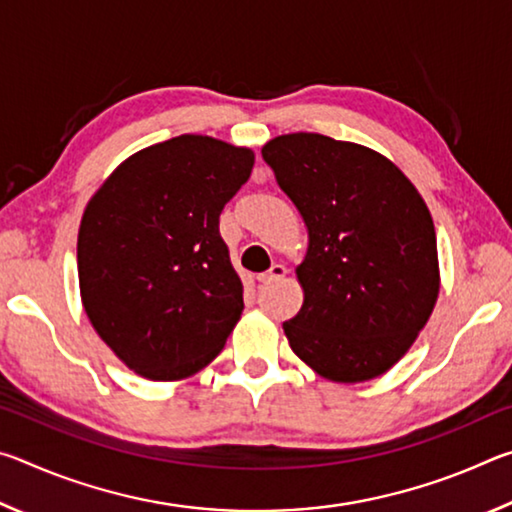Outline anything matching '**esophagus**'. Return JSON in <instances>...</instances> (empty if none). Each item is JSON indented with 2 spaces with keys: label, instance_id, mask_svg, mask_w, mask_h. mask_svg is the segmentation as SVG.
<instances>
[{
  "label": "esophagus",
  "instance_id": "esophagus-1",
  "mask_svg": "<svg viewBox=\"0 0 512 512\" xmlns=\"http://www.w3.org/2000/svg\"><path fill=\"white\" fill-rule=\"evenodd\" d=\"M284 275H287V268H284L282 264H273L271 268H268L266 273L259 275L257 280L262 282V284H273V282H277V280H282Z\"/></svg>",
  "mask_w": 512,
  "mask_h": 512
}]
</instances>
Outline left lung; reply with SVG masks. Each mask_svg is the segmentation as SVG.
Returning <instances> with one entry per match:
<instances>
[{"mask_svg":"<svg viewBox=\"0 0 512 512\" xmlns=\"http://www.w3.org/2000/svg\"><path fill=\"white\" fill-rule=\"evenodd\" d=\"M262 155L309 235L296 268L305 302L282 325L291 350L339 384L384 375L409 352L438 300L427 203L368 146L291 133L266 142Z\"/></svg>","mask_w":512,"mask_h":512,"instance_id":"8db88e82","label":"left lung"}]
</instances>
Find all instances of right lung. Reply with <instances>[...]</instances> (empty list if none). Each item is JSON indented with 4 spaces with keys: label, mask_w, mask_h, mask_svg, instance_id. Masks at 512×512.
Wrapping results in <instances>:
<instances>
[{
    "label": "right lung",
    "mask_w": 512,
    "mask_h": 512,
    "mask_svg": "<svg viewBox=\"0 0 512 512\" xmlns=\"http://www.w3.org/2000/svg\"><path fill=\"white\" fill-rule=\"evenodd\" d=\"M255 153L178 135L133 153L85 207L76 259L101 341L137 375L178 381L216 359L244 311L219 216Z\"/></svg>",
    "instance_id": "add662e5"
}]
</instances>
